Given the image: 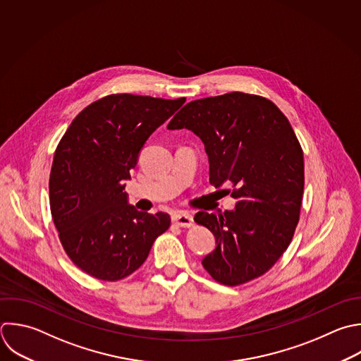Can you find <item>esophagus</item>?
<instances>
[{"instance_id": "34e87169", "label": "esophagus", "mask_w": 361, "mask_h": 361, "mask_svg": "<svg viewBox=\"0 0 361 361\" xmlns=\"http://www.w3.org/2000/svg\"><path fill=\"white\" fill-rule=\"evenodd\" d=\"M172 223L179 227H192L193 226V217L186 212H178L172 216Z\"/></svg>"}]
</instances>
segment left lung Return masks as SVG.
Instances as JSON below:
<instances>
[{"instance_id":"1","label":"left lung","mask_w":361,"mask_h":361,"mask_svg":"<svg viewBox=\"0 0 361 361\" xmlns=\"http://www.w3.org/2000/svg\"><path fill=\"white\" fill-rule=\"evenodd\" d=\"M168 128L195 133L210 183L234 186V210L195 216L216 238L204 269L228 286L264 275L288 248L302 204L303 152L288 118L265 97L233 92L188 103Z\"/></svg>"}]
</instances>
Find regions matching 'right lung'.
I'll return each mask as SVG.
<instances>
[{
	"mask_svg": "<svg viewBox=\"0 0 361 361\" xmlns=\"http://www.w3.org/2000/svg\"><path fill=\"white\" fill-rule=\"evenodd\" d=\"M185 100L110 94L80 111L62 137L49 178L51 213L63 250L86 274L128 276L169 228L168 213L138 212L124 189L149 135Z\"/></svg>",
	"mask_w": 361,
	"mask_h": 361,
	"instance_id": "obj_1",
	"label": "right lung"
}]
</instances>
